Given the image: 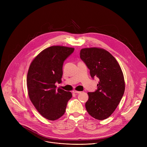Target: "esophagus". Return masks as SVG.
<instances>
[{
	"label": "esophagus",
	"instance_id": "esophagus-1",
	"mask_svg": "<svg viewBox=\"0 0 147 147\" xmlns=\"http://www.w3.org/2000/svg\"><path fill=\"white\" fill-rule=\"evenodd\" d=\"M73 93H75V94H80L81 93L80 91H78V90H73Z\"/></svg>",
	"mask_w": 147,
	"mask_h": 147
}]
</instances>
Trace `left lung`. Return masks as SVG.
I'll use <instances>...</instances> for the list:
<instances>
[{"mask_svg":"<svg viewBox=\"0 0 147 147\" xmlns=\"http://www.w3.org/2000/svg\"><path fill=\"white\" fill-rule=\"evenodd\" d=\"M80 55L92 78L99 79L97 89L88 93L86 110L97 120L106 119L116 109L124 94L125 83L121 69L117 60L105 49L84 48Z\"/></svg>","mask_w":147,"mask_h":147,"instance_id":"8db88e82","label":"left lung"}]
</instances>
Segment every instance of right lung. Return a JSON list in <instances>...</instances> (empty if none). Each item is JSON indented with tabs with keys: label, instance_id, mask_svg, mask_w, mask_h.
Wrapping results in <instances>:
<instances>
[{
	"label": "right lung",
	"instance_id": "1",
	"mask_svg": "<svg viewBox=\"0 0 147 147\" xmlns=\"http://www.w3.org/2000/svg\"><path fill=\"white\" fill-rule=\"evenodd\" d=\"M74 48L52 46L44 49L31 63L27 76L28 94L31 101L43 117L55 120L65 113L70 92L58 88L61 83L64 61Z\"/></svg>",
	"mask_w": 147,
	"mask_h": 147
}]
</instances>
